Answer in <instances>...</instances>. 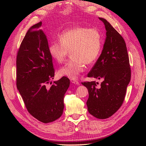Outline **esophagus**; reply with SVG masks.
Returning a JSON list of instances; mask_svg holds the SVG:
<instances>
[{
  "label": "esophagus",
  "mask_w": 146,
  "mask_h": 146,
  "mask_svg": "<svg viewBox=\"0 0 146 146\" xmlns=\"http://www.w3.org/2000/svg\"><path fill=\"white\" fill-rule=\"evenodd\" d=\"M70 82H71L73 84H75V85H79V82L76 79H72L71 80H70Z\"/></svg>",
  "instance_id": "obj_1"
}]
</instances>
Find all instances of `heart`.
Wrapping results in <instances>:
<instances>
[{"mask_svg":"<svg viewBox=\"0 0 146 146\" xmlns=\"http://www.w3.org/2000/svg\"><path fill=\"white\" fill-rule=\"evenodd\" d=\"M59 42L54 41L48 46L50 56L62 63L68 51L72 57L59 70V74L76 79L85 68V63L91 64L98 58L102 47V35L96 28L78 26L65 30L59 35Z\"/></svg>","mask_w":146,"mask_h":146,"instance_id":"b5f03b06","label":"heart"}]
</instances>
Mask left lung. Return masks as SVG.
I'll use <instances>...</instances> for the list:
<instances>
[{
    "instance_id": "obj_1",
    "label": "left lung",
    "mask_w": 146,
    "mask_h": 146,
    "mask_svg": "<svg viewBox=\"0 0 146 146\" xmlns=\"http://www.w3.org/2000/svg\"><path fill=\"white\" fill-rule=\"evenodd\" d=\"M104 22L106 37L103 50L88 77L103 79L99 86L96 81L84 82L88 90L87 102L90 114L99 119L112 116L121 107L131 80V70L126 42L106 19Z\"/></svg>"
}]
</instances>
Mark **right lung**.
<instances>
[{
	"instance_id": "add662e5",
	"label": "right lung",
	"mask_w": 146,
	"mask_h": 146,
	"mask_svg": "<svg viewBox=\"0 0 146 146\" xmlns=\"http://www.w3.org/2000/svg\"><path fill=\"white\" fill-rule=\"evenodd\" d=\"M41 25L40 21L31 27L21 43L16 60V84L29 114L48 123L62 115L70 80L63 76L47 86L55 70L46 36L40 29Z\"/></svg>"
}]
</instances>
